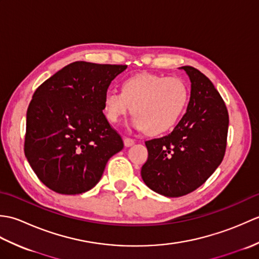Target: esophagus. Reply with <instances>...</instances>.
I'll return each mask as SVG.
<instances>
[{"label": "esophagus", "instance_id": "1", "mask_svg": "<svg viewBox=\"0 0 259 259\" xmlns=\"http://www.w3.org/2000/svg\"><path fill=\"white\" fill-rule=\"evenodd\" d=\"M123 142H124L125 147H131L133 145H135V140L131 139V138H124Z\"/></svg>", "mask_w": 259, "mask_h": 259}]
</instances>
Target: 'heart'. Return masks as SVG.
Listing matches in <instances>:
<instances>
[{
  "instance_id": "obj_1",
  "label": "heart",
  "mask_w": 259,
  "mask_h": 259,
  "mask_svg": "<svg viewBox=\"0 0 259 259\" xmlns=\"http://www.w3.org/2000/svg\"><path fill=\"white\" fill-rule=\"evenodd\" d=\"M189 88L176 76L141 73L124 80L122 92L108 89L103 104L106 117L115 123L129 111L133 125L149 136L171 130L184 114L189 101ZM133 109H131V108Z\"/></svg>"
}]
</instances>
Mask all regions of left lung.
<instances>
[{"label": "left lung", "mask_w": 259, "mask_h": 259, "mask_svg": "<svg viewBox=\"0 0 259 259\" xmlns=\"http://www.w3.org/2000/svg\"><path fill=\"white\" fill-rule=\"evenodd\" d=\"M191 82L187 111L171 134L146 141L148 159L141 177L153 191L181 197L196 190L222 163L229 117L223 98L207 76L181 67Z\"/></svg>", "instance_id": "obj_1"}]
</instances>
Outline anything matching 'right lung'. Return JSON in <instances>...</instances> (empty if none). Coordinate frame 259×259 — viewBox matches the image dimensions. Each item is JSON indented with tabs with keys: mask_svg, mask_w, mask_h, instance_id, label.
<instances>
[{
	"mask_svg": "<svg viewBox=\"0 0 259 259\" xmlns=\"http://www.w3.org/2000/svg\"><path fill=\"white\" fill-rule=\"evenodd\" d=\"M122 64L76 61L35 90L26 112L24 153L48 188L62 195L92 189L123 141L106 115L103 99Z\"/></svg>",
	"mask_w": 259,
	"mask_h": 259,
	"instance_id": "add662e5",
	"label": "right lung"
}]
</instances>
